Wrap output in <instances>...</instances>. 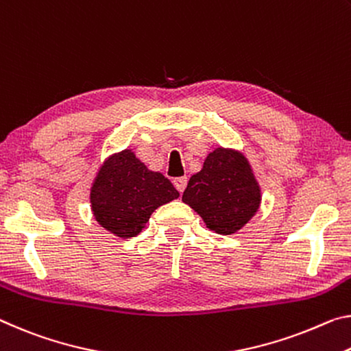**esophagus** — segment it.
<instances>
[{
	"mask_svg": "<svg viewBox=\"0 0 351 351\" xmlns=\"http://www.w3.org/2000/svg\"><path fill=\"white\" fill-rule=\"evenodd\" d=\"M173 184L180 192H184V189L187 186V178L186 176H180V178H175L173 180Z\"/></svg>",
	"mask_w": 351,
	"mask_h": 351,
	"instance_id": "34e87169",
	"label": "esophagus"
}]
</instances>
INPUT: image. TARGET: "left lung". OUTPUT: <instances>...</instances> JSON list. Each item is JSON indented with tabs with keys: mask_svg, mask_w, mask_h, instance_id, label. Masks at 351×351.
Instances as JSON below:
<instances>
[{
	"mask_svg": "<svg viewBox=\"0 0 351 351\" xmlns=\"http://www.w3.org/2000/svg\"><path fill=\"white\" fill-rule=\"evenodd\" d=\"M182 202L202 217L210 231L234 234L258 213L261 187L245 156L220 147L191 176Z\"/></svg>",
	"mask_w": 351,
	"mask_h": 351,
	"instance_id": "1",
	"label": "left lung"
}]
</instances>
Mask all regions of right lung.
Instances as JSON below:
<instances>
[{"mask_svg": "<svg viewBox=\"0 0 351 351\" xmlns=\"http://www.w3.org/2000/svg\"><path fill=\"white\" fill-rule=\"evenodd\" d=\"M180 197L170 180L147 169L131 149L112 154L99 167L90 189L92 213L117 237L137 236L159 206Z\"/></svg>", "mask_w": 351, "mask_h": 351, "instance_id": "obj_1", "label": "right lung"}]
</instances>
